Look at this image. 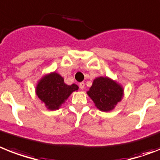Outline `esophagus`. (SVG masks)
<instances>
[{"label": "esophagus", "instance_id": "1", "mask_svg": "<svg viewBox=\"0 0 160 160\" xmlns=\"http://www.w3.org/2000/svg\"><path fill=\"white\" fill-rule=\"evenodd\" d=\"M84 87H85V83L83 82H82L79 83V88H80V89L82 90L83 88H84Z\"/></svg>", "mask_w": 160, "mask_h": 160}]
</instances>
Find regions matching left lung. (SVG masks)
<instances>
[{"mask_svg":"<svg viewBox=\"0 0 160 160\" xmlns=\"http://www.w3.org/2000/svg\"><path fill=\"white\" fill-rule=\"evenodd\" d=\"M88 94L100 110L108 112L122 100L123 90L112 79L100 77L93 81Z\"/></svg>","mask_w":160,"mask_h":160,"instance_id":"8db88e82","label":"left lung"}]
</instances>
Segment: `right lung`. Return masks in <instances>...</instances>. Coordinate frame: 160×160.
<instances>
[{
    "label": "right lung",
    "instance_id": "obj_1",
    "mask_svg": "<svg viewBox=\"0 0 160 160\" xmlns=\"http://www.w3.org/2000/svg\"><path fill=\"white\" fill-rule=\"evenodd\" d=\"M78 90V87L76 84L67 85L60 75L56 72H51L39 81L36 92L38 98L45 103L47 109L55 110L59 109L72 92Z\"/></svg>",
    "mask_w": 160,
    "mask_h": 160
}]
</instances>
